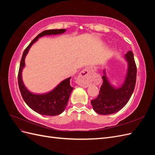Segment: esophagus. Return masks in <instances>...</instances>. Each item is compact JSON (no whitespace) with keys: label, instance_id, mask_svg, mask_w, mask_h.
<instances>
[{"label":"esophagus","instance_id":"esophagus-1","mask_svg":"<svg viewBox=\"0 0 155 155\" xmlns=\"http://www.w3.org/2000/svg\"><path fill=\"white\" fill-rule=\"evenodd\" d=\"M92 69L90 67L85 68L79 73L78 76V81L79 85L83 87H88V79L91 78V75L92 73Z\"/></svg>","mask_w":155,"mask_h":155}]
</instances>
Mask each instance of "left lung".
I'll list each match as a JSON object with an SVG mask.
<instances>
[{"label":"left lung","instance_id":"left-lung-1","mask_svg":"<svg viewBox=\"0 0 155 155\" xmlns=\"http://www.w3.org/2000/svg\"><path fill=\"white\" fill-rule=\"evenodd\" d=\"M125 58L128 64L127 71L124 83L120 87L111 85L106 76L105 70H104L103 83L99 95L91 101L93 109L97 114L107 115L119 111L127 104L133 94L137 79V66L133 53L131 51H127Z\"/></svg>","mask_w":155,"mask_h":155}]
</instances>
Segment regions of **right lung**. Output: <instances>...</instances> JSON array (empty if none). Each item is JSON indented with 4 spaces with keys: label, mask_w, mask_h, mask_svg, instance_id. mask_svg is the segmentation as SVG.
Masks as SVG:
<instances>
[{
    "label": "right lung",
    "mask_w": 155,
    "mask_h": 155,
    "mask_svg": "<svg viewBox=\"0 0 155 155\" xmlns=\"http://www.w3.org/2000/svg\"><path fill=\"white\" fill-rule=\"evenodd\" d=\"M65 29L49 30L41 32L27 46L23 52L19 70L18 74V83L23 100L30 108L40 114L45 116H56L61 114L66 109L69 97L74 88L70 86L71 77L61 82L52 91L45 94H34L30 92L25 87L22 79V69L25 66V58L32 45L44 35H58L63 34Z\"/></svg>",
    "instance_id": "obj_1"
}]
</instances>
